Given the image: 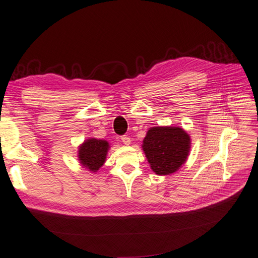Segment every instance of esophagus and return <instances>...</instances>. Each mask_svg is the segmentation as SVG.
Returning <instances> with one entry per match:
<instances>
[{
    "label": "esophagus",
    "mask_w": 258,
    "mask_h": 258,
    "mask_svg": "<svg viewBox=\"0 0 258 258\" xmlns=\"http://www.w3.org/2000/svg\"><path fill=\"white\" fill-rule=\"evenodd\" d=\"M120 140H121V142L125 144V145H129V144L131 143V140H130V138L128 137V136H122V137H120Z\"/></svg>",
    "instance_id": "esophagus-1"
}]
</instances>
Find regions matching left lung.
Masks as SVG:
<instances>
[{"label": "left lung", "instance_id": "left-lung-1", "mask_svg": "<svg viewBox=\"0 0 258 258\" xmlns=\"http://www.w3.org/2000/svg\"><path fill=\"white\" fill-rule=\"evenodd\" d=\"M189 148V136L178 127L150 128L143 141L150 167L159 176L177 171L186 161Z\"/></svg>", "mask_w": 258, "mask_h": 258}]
</instances>
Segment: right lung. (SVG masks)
<instances>
[{
  "mask_svg": "<svg viewBox=\"0 0 258 258\" xmlns=\"http://www.w3.org/2000/svg\"><path fill=\"white\" fill-rule=\"evenodd\" d=\"M108 148L107 141L96 139L86 141L78 151L80 163L91 171L98 170L106 161Z\"/></svg>",
  "mask_w": 258,
  "mask_h": 258,
  "instance_id": "right-lung-1",
  "label": "right lung"
}]
</instances>
